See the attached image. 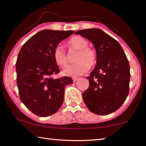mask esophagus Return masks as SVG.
Here are the masks:
<instances>
[{
  "mask_svg": "<svg viewBox=\"0 0 146 146\" xmlns=\"http://www.w3.org/2000/svg\"><path fill=\"white\" fill-rule=\"evenodd\" d=\"M78 78L77 77H73V81L74 82H75L76 81L78 80Z\"/></svg>",
  "mask_w": 146,
  "mask_h": 146,
  "instance_id": "esophagus-1",
  "label": "esophagus"
}]
</instances>
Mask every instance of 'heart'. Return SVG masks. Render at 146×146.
Returning <instances> with one entry per match:
<instances>
[{
	"mask_svg": "<svg viewBox=\"0 0 146 146\" xmlns=\"http://www.w3.org/2000/svg\"><path fill=\"white\" fill-rule=\"evenodd\" d=\"M68 46L78 51L75 58V64L63 71L67 76H78L88 72L90 68H93L97 63V54L95 49L88 47V41L80 36H73L69 39ZM53 58L58 66L66 68L69 64L68 57L65 50L60 45L56 46L53 51Z\"/></svg>",
	"mask_w": 146,
	"mask_h": 146,
	"instance_id": "b5f03b06",
	"label": "heart"
}]
</instances>
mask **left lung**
<instances>
[{"instance_id": "1", "label": "left lung", "mask_w": 146, "mask_h": 146, "mask_svg": "<svg viewBox=\"0 0 146 146\" xmlns=\"http://www.w3.org/2000/svg\"><path fill=\"white\" fill-rule=\"evenodd\" d=\"M75 34L90 40L97 54L96 67L86 77L90 86L82 93L84 102L95 114H110L122 106L129 94V61L120 44L100 29H82Z\"/></svg>"}]
</instances>
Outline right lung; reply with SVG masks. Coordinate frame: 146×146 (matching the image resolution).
Returning <instances> with one entry per match:
<instances>
[{"instance_id":"1","label":"right lung","mask_w":146,"mask_h":146,"mask_svg":"<svg viewBox=\"0 0 146 146\" xmlns=\"http://www.w3.org/2000/svg\"><path fill=\"white\" fill-rule=\"evenodd\" d=\"M75 31L45 29L24 44L16 62L17 84L20 98L35 115L46 117L58 111L64 102V89L71 84L70 77L54 79L60 72L53 51Z\"/></svg>"}]
</instances>
